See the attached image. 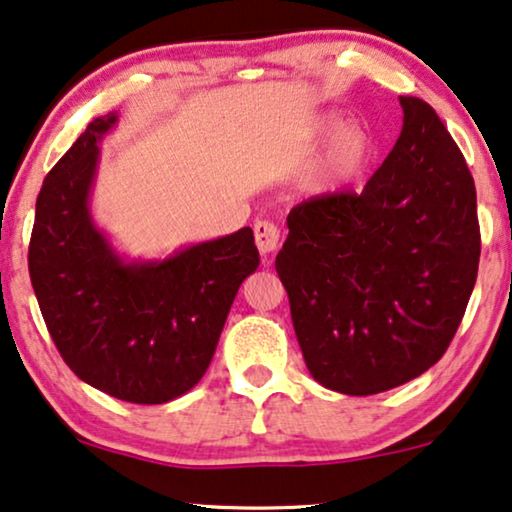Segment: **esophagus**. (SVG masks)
<instances>
[{"label":"esophagus","mask_w":512,"mask_h":512,"mask_svg":"<svg viewBox=\"0 0 512 512\" xmlns=\"http://www.w3.org/2000/svg\"><path fill=\"white\" fill-rule=\"evenodd\" d=\"M255 241H257L259 253H262L264 257L271 255L273 250H278L280 229L269 220H257L255 222Z\"/></svg>","instance_id":"1"}]
</instances>
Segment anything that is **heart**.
I'll return each mask as SVG.
<instances>
[{
  "label": "heart",
  "mask_w": 512,
  "mask_h": 512,
  "mask_svg": "<svg viewBox=\"0 0 512 512\" xmlns=\"http://www.w3.org/2000/svg\"><path fill=\"white\" fill-rule=\"evenodd\" d=\"M343 124V118L334 111H327L318 115L311 122V136L313 139H322V136L331 134L327 141L325 153L320 155L318 164L308 176L306 187L311 192H334L338 187L348 185L366 169L373 155V139L369 129L357 125Z\"/></svg>",
  "instance_id": "heart-1"
}]
</instances>
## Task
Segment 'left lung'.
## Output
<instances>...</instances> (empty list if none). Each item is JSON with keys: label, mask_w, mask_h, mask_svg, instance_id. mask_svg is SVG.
I'll return each mask as SVG.
<instances>
[{"label": "left lung", "mask_w": 512, "mask_h": 512, "mask_svg": "<svg viewBox=\"0 0 512 512\" xmlns=\"http://www.w3.org/2000/svg\"><path fill=\"white\" fill-rule=\"evenodd\" d=\"M399 104L403 127L383 167L359 194L294 206L276 257L308 371L350 397L431 369L478 276V208L464 155L427 102Z\"/></svg>", "instance_id": "8db88e82"}]
</instances>
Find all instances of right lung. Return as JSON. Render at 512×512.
<instances>
[{
	"label": "right lung",
	"instance_id": "obj_1",
	"mask_svg": "<svg viewBox=\"0 0 512 512\" xmlns=\"http://www.w3.org/2000/svg\"><path fill=\"white\" fill-rule=\"evenodd\" d=\"M118 113L95 118L37 197L30 278L46 327L83 383L129 403H167L204 376L243 280L259 266L253 229L167 257L118 253L90 211L99 143Z\"/></svg>",
	"mask_w": 512,
	"mask_h": 512
}]
</instances>
